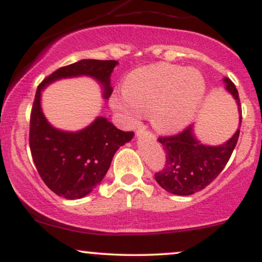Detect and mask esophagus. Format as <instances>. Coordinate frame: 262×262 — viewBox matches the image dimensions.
<instances>
[{
    "mask_svg": "<svg viewBox=\"0 0 262 262\" xmlns=\"http://www.w3.org/2000/svg\"><path fill=\"white\" fill-rule=\"evenodd\" d=\"M146 135H151L149 132H146L144 128H139V130H137V137L141 138V137H146Z\"/></svg>",
    "mask_w": 262,
    "mask_h": 262,
    "instance_id": "34e87169",
    "label": "esophagus"
}]
</instances>
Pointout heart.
<instances>
[{
    "instance_id": "b5f03b06",
    "label": "heart",
    "mask_w": 262,
    "mask_h": 262,
    "mask_svg": "<svg viewBox=\"0 0 262 262\" xmlns=\"http://www.w3.org/2000/svg\"><path fill=\"white\" fill-rule=\"evenodd\" d=\"M206 96V81L196 69L156 64L134 70L125 77L123 95L111 104L135 124L140 113L150 112V122L164 134L181 132L194 119Z\"/></svg>"
}]
</instances>
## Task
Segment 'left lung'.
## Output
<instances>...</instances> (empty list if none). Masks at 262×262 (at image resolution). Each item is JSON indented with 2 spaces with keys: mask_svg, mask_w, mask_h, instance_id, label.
I'll use <instances>...</instances> for the list:
<instances>
[{
  "mask_svg": "<svg viewBox=\"0 0 262 262\" xmlns=\"http://www.w3.org/2000/svg\"><path fill=\"white\" fill-rule=\"evenodd\" d=\"M225 90L236 102L239 127L233 137L219 145L203 144L194 134L191 125L173 137L159 138L166 152L164 170L155 173V180L165 191L177 196H189L209 185L224 169L239 139L242 125V106L239 93L230 79L224 77Z\"/></svg>",
  "mask_w": 262,
  "mask_h": 262,
  "instance_id": "1",
  "label": "left lung"
}]
</instances>
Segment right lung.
Segmentation results:
<instances>
[{"mask_svg":"<svg viewBox=\"0 0 262 262\" xmlns=\"http://www.w3.org/2000/svg\"><path fill=\"white\" fill-rule=\"evenodd\" d=\"M116 60L83 59L60 68L48 76L35 92L31 116L29 145L33 160L45 185L66 200L90 194L106 176L116 151L133 139V132H122L104 117L76 132L55 128L44 116L41 92L55 81L91 77L102 90V97L112 95L111 75Z\"/></svg>","mask_w":262,"mask_h":262,"instance_id":"1","label":"right lung"}]
</instances>
